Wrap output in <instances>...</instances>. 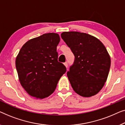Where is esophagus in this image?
<instances>
[{"mask_svg":"<svg viewBox=\"0 0 125 125\" xmlns=\"http://www.w3.org/2000/svg\"><path fill=\"white\" fill-rule=\"evenodd\" d=\"M64 66H66V68L68 67V63H67V62H65V63H64Z\"/></svg>","mask_w":125,"mask_h":125,"instance_id":"esophagus-1","label":"esophagus"}]
</instances>
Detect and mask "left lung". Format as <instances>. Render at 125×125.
<instances>
[{"label": "left lung", "instance_id": "left-lung-1", "mask_svg": "<svg viewBox=\"0 0 125 125\" xmlns=\"http://www.w3.org/2000/svg\"><path fill=\"white\" fill-rule=\"evenodd\" d=\"M61 37L75 56L67 72L73 88L83 97L97 94L104 85L110 67V58L97 38L78 31L63 32Z\"/></svg>", "mask_w": 125, "mask_h": 125}]
</instances>
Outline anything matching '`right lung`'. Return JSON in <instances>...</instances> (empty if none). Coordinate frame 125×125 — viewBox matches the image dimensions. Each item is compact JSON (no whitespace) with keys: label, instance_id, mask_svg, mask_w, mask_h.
<instances>
[{"label":"right lung","instance_id":"add662e5","mask_svg":"<svg viewBox=\"0 0 125 125\" xmlns=\"http://www.w3.org/2000/svg\"><path fill=\"white\" fill-rule=\"evenodd\" d=\"M60 41L57 33H45L24 44L16 59L21 85L28 94L44 98L54 92L66 67L58 61L57 47Z\"/></svg>","mask_w":125,"mask_h":125}]
</instances>
